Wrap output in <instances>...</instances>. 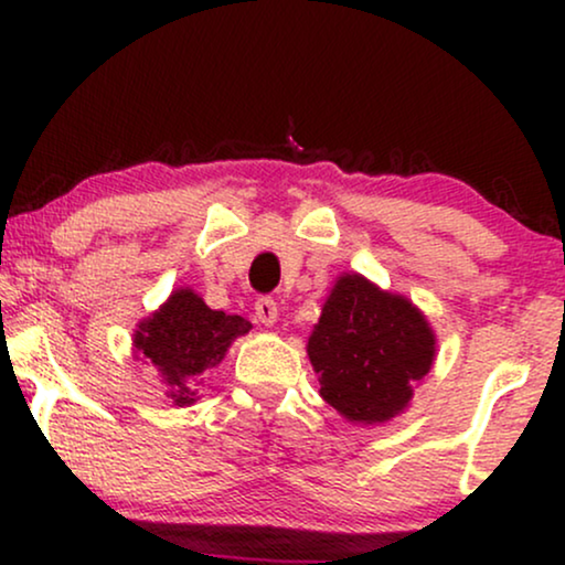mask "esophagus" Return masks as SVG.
Listing matches in <instances>:
<instances>
[{"label":"esophagus","instance_id":"obj_1","mask_svg":"<svg viewBox=\"0 0 565 565\" xmlns=\"http://www.w3.org/2000/svg\"><path fill=\"white\" fill-rule=\"evenodd\" d=\"M254 316H257V321L265 323V327H273L277 321V303L273 298L262 296L257 303H254Z\"/></svg>","mask_w":565,"mask_h":565}]
</instances>
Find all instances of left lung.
Masks as SVG:
<instances>
[{"label": "left lung", "mask_w": 565, "mask_h": 565, "mask_svg": "<svg viewBox=\"0 0 565 565\" xmlns=\"http://www.w3.org/2000/svg\"><path fill=\"white\" fill-rule=\"evenodd\" d=\"M435 344L412 300L352 273L331 288L306 350L329 406L354 424H381L408 406Z\"/></svg>", "instance_id": "8db88e82"}]
</instances>
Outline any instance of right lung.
Instances as JSON below:
<instances>
[{"instance_id":"right-lung-1","label":"right lung","mask_w":565,"mask_h":565,"mask_svg":"<svg viewBox=\"0 0 565 565\" xmlns=\"http://www.w3.org/2000/svg\"><path fill=\"white\" fill-rule=\"evenodd\" d=\"M252 323L242 316L213 311L190 288L174 290L164 306L138 323L134 347L159 370L177 406L195 401V381L221 365L231 342L246 334Z\"/></svg>"}]
</instances>
